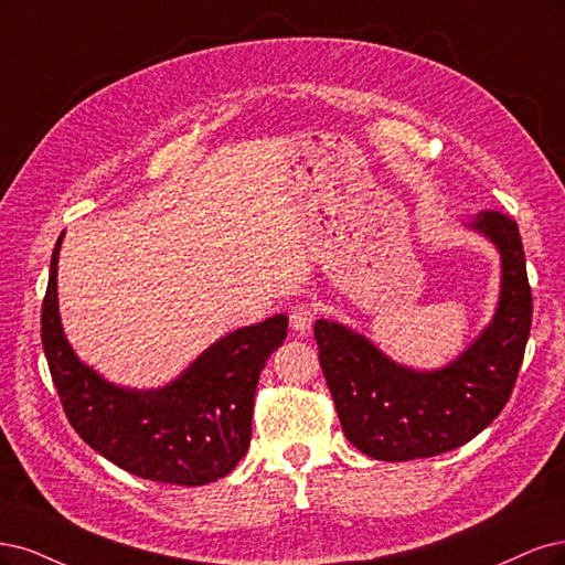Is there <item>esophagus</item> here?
I'll use <instances>...</instances> for the list:
<instances>
[{"label": "esophagus", "mask_w": 565, "mask_h": 565, "mask_svg": "<svg viewBox=\"0 0 565 565\" xmlns=\"http://www.w3.org/2000/svg\"><path fill=\"white\" fill-rule=\"evenodd\" d=\"M288 319H290V329L296 333H307L317 319V307L312 302H298L294 309H290Z\"/></svg>", "instance_id": "obj_1"}]
</instances>
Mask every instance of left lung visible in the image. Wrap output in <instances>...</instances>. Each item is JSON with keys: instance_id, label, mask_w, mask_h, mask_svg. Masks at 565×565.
I'll return each mask as SVG.
<instances>
[{"instance_id": "1", "label": "left lung", "mask_w": 565, "mask_h": 565, "mask_svg": "<svg viewBox=\"0 0 565 565\" xmlns=\"http://www.w3.org/2000/svg\"><path fill=\"white\" fill-rule=\"evenodd\" d=\"M471 227L500 248L502 294L493 323L450 366L434 373L396 366L344 326L315 323L319 363L342 431L369 458L406 462L460 448L512 396L533 323L521 234L502 211H481Z\"/></svg>"}]
</instances>
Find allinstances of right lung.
Segmentation results:
<instances>
[{"label": "right lung", "instance_id": "obj_1", "mask_svg": "<svg viewBox=\"0 0 565 565\" xmlns=\"http://www.w3.org/2000/svg\"><path fill=\"white\" fill-rule=\"evenodd\" d=\"M61 242L63 234L42 302V344L70 425L103 458L140 479L204 486L230 475L250 444L258 380L286 340L288 317L217 340L163 390H121L84 366L63 335L56 298Z\"/></svg>", "mask_w": 565, "mask_h": 565}]
</instances>
